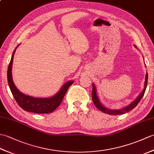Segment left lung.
<instances>
[{"mask_svg": "<svg viewBox=\"0 0 154 154\" xmlns=\"http://www.w3.org/2000/svg\"><path fill=\"white\" fill-rule=\"evenodd\" d=\"M134 47L137 48L136 45H134ZM148 73L146 75V78H145V82H144V87H143V89L142 90V93H140L138 97L136 98V99L133 101L132 103H130L129 105H128L127 106L122 108V109H119V110H112V109H109L108 108L105 107L103 106L102 103L100 102V100L98 97L97 95V89H96V87L94 85V84L93 83V91H92V99L93 101L94 104V105L98 109L100 110V111H102L103 112L106 113V114H110V115H119V114H125L129 111L132 110L133 109L137 106V104L139 103L140 100L142 99V98L143 97V94L145 93L146 89L147 87V84H148Z\"/></svg>", "mask_w": 154, "mask_h": 154, "instance_id": "obj_1", "label": "left lung"}]
</instances>
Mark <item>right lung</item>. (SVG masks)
Here are the masks:
<instances>
[{
  "label": "right lung",
  "instance_id": "right-lung-1",
  "mask_svg": "<svg viewBox=\"0 0 154 154\" xmlns=\"http://www.w3.org/2000/svg\"><path fill=\"white\" fill-rule=\"evenodd\" d=\"M19 45H17V47L13 51L7 71L8 83L12 95L14 96L18 105L26 111L38 114H47L54 112L60 106L69 87L73 83L74 81H69L64 83L60 90L55 95L49 98H35L21 93L15 86L12 77L13 58H14L16 48L18 47Z\"/></svg>",
  "mask_w": 154,
  "mask_h": 154
}]
</instances>
